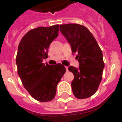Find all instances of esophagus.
<instances>
[{
  "label": "esophagus",
  "instance_id": "34e87169",
  "mask_svg": "<svg viewBox=\"0 0 122 122\" xmlns=\"http://www.w3.org/2000/svg\"><path fill=\"white\" fill-rule=\"evenodd\" d=\"M65 68H66V71L68 70V67L67 66H65Z\"/></svg>",
  "mask_w": 122,
  "mask_h": 122
}]
</instances>
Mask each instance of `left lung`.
Instances as JSON below:
<instances>
[{
    "instance_id": "left-lung-1",
    "label": "left lung",
    "mask_w": 122,
    "mask_h": 122,
    "mask_svg": "<svg viewBox=\"0 0 122 122\" xmlns=\"http://www.w3.org/2000/svg\"><path fill=\"white\" fill-rule=\"evenodd\" d=\"M60 30L71 46L73 54H76L79 68L70 66L68 70L74 74L71 88L78 99L87 98L98 89L102 79L103 53L95 38L82 25L67 24L60 25Z\"/></svg>"
}]
</instances>
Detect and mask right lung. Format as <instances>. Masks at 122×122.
<instances>
[{
	"label": "right lung",
	"instance_id": "add662e5",
	"mask_svg": "<svg viewBox=\"0 0 122 122\" xmlns=\"http://www.w3.org/2000/svg\"><path fill=\"white\" fill-rule=\"evenodd\" d=\"M59 25L40 27L29 30L18 46L16 62L23 86L34 99L41 102L54 98L57 86L66 69L61 63L42 62L48 58V48L59 35Z\"/></svg>",
	"mask_w": 122,
	"mask_h": 122
}]
</instances>
